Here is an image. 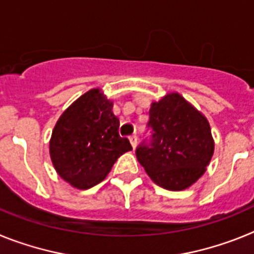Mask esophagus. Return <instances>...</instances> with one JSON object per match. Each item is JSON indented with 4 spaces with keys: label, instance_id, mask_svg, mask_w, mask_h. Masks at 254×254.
I'll return each instance as SVG.
<instances>
[{
    "label": "esophagus",
    "instance_id": "obj_1",
    "mask_svg": "<svg viewBox=\"0 0 254 254\" xmlns=\"http://www.w3.org/2000/svg\"><path fill=\"white\" fill-rule=\"evenodd\" d=\"M128 138H129V142H131L132 147H136V145H137V136H136V133H132Z\"/></svg>",
    "mask_w": 254,
    "mask_h": 254
}]
</instances>
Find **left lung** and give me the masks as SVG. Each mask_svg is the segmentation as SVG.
Segmentation results:
<instances>
[{
  "label": "left lung",
  "instance_id": "8db88e82",
  "mask_svg": "<svg viewBox=\"0 0 254 254\" xmlns=\"http://www.w3.org/2000/svg\"><path fill=\"white\" fill-rule=\"evenodd\" d=\"M143 138L136 156L150 178L160 187L182 190L205 173L214 154L210 125L179 94H168L152 103Z\"/></svg>",
  "mask_w": 254,
  "mask_h": 254
}]
</instances>
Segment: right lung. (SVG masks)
<instances>
[{"label": "right lung", "mask_w": 254, "mask_h": 254, "mask_svg": "<svg viewBox=\"0 0 254 254\" xmlns=\"http://www.w3.org/2000/svg\"><path fill=\"white\" fill-rule=\"evenodd\" d=\"M112 108L113 103L93 89L67 108L52 132V163L73 187L87 190L100 183L117 159L132 150L128 138L120 136Z\"/></svg>", "instance_id": "right-lung-1"}]
</instances>
